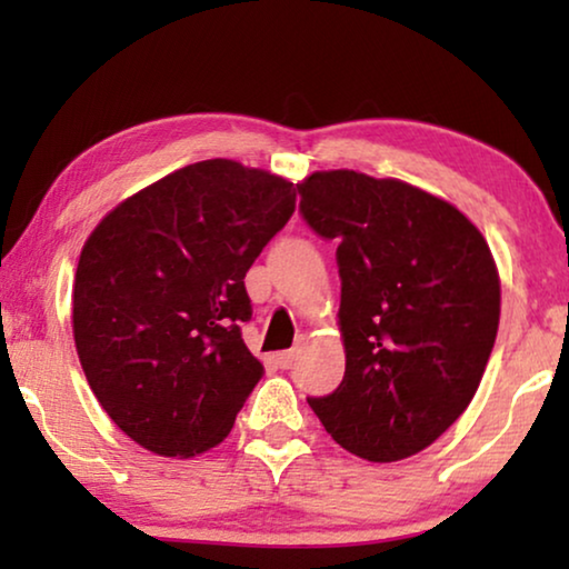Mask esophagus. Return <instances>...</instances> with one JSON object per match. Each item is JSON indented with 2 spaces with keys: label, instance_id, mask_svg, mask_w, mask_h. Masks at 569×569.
<instances>
[{
  "label": "esophagus",
  "instance_id": "obj_1",
  "mask_svg": "<svg viewBox=\"0 0 569 569\" xmlns=\"http://www.w3.org/2000/svg\"><path fill=\"white\" fill-rule=\"evenodd\" d=\"M295 360H298V349H287V352H279L277 355V365L282 370H290L292 365H295Z\"/></svg>",
  "mask_w": 569,
  "mask_h": 569
}]
</instances>
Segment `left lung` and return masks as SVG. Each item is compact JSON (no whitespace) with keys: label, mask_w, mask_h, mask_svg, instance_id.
<instances>
[{"label":"left lung","mask_w":569,"mask_h":569,"mask_svg":"<svg viewBox=\"0 0 569 569\" xmlns=\"http://www.w3.org/2000/svg\"><path fill=\"white\" fill-rule=\"evenodd\" d=\"M300 212L339 240V388L308 399L349 453L391 463L432 446L469 407L500 326V274L469 217L399 178L316 170Z\"/></svg>","instance_id":"8db88e82"}]
</instances>
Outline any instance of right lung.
I'll return each mask as SVG.
<instances>
[{
    "mask_svg": "<svg viewBox=\"0 0 569 569\" xmlns=\"http://www.w3.org/2000/svg\"><path fill=\"white\" fill-rule=\"evenodd\" d=\"M295 183L201 160L137 191L84 240L72 331L121 432L166 458L220 446L263 376L240 323L246 271L295 212Z\"/></svg>",
    "mask_w": 569,
    "mask_h": 569,
    "instance_id": "add662e5",
    "label": "right lung"
}]
</instances>
